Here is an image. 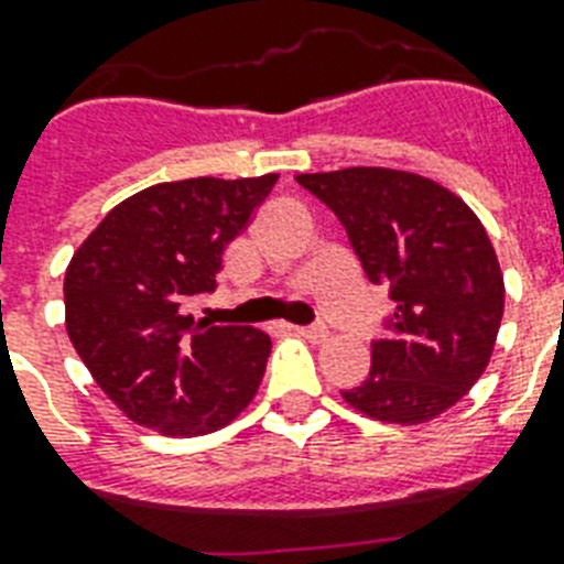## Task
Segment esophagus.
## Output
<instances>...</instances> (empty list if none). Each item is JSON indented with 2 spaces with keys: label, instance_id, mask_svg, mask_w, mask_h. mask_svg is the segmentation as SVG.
<instances>
[{
  "label": "esophagus",
  "instance_id": "esophagus-1",
  "mask_svg": "<svg viewBox=\"0 0 564 564\" xmlns=\"http://www.w3.org/2000/svg\"><path fill=\"white\" fill-rule=\"evenodd\" d=\"M295 334L304 336V339H310V343H322V339H327V327L325 325H304V327H292Z\"/></svg>",
  "mask_w": 564,
  "mask_h": 564
}]
</instances>
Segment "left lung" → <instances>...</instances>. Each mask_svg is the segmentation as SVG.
<instances>
[{"instance_id":"1","label":"left lung","mask_w":564,"mask_h":564,"mask_svg":"<svg viewBox=\"0 0 564 564\" xmlns=\"http://www.w3.org/2000/svg\"><path fill=\"white\" fill-rule=\"evenodd\" d=\"M295 181L336 213L366 278L398 304L345 401L394 424L451 410L489 366L503 318V274L480 219L412 172L351 166Z\"/></svg>"}]
</instances>
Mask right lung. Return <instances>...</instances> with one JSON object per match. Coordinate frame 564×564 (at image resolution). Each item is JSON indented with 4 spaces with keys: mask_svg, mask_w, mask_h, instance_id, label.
Listing matches in <instances>:
<instances>
[{
    "mask_svg": "<svg viewBox=\"0 0 564 564\" xmlns=\"http://www.w3.org/2000/svg\"><path fill=\"white\" fill-rule=\"evenodd\" d=\"M278 184L187 178L131 195L75 251L64 278L66 334L101 392L163 436H202L257 394L269 336L210 325L184 304L216 290L221 254Z\"/></svg>",
    "mask_w": 564,
    "mask_h": 564,
    "instance_id": "1",
    "label": "right lung"
}]
</instances>
